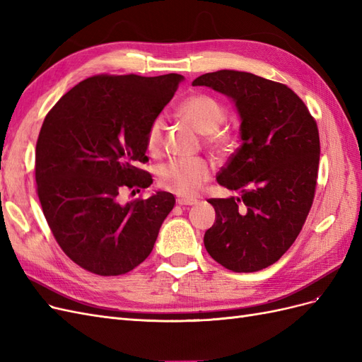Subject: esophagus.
Instances as JSON below:
<instances>
[{"label": "esophagus", "instance_id": "1", "mask_svg": "<svg viewBox=\"0 0 362 362\" xmlns=\"http://www.w3.org/2000/svg\"><path fill=\"white\" fill-rule=\"evenodd\" d=\"M177 204L178 205H196V204H198V201L190 199V198H178Z\"/></svg>", "mask_w": 362, "mask_h": 362}]
</instances>
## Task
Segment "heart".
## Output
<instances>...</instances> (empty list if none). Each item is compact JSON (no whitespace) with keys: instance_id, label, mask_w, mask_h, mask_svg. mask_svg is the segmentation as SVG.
Wrapping results in <instances>:
<instances>
[{"instance_id":"heart-1","label":"heart","mask_w":362,"mask_h":362,"mask_svg":"<svg viewBox=\"0 0 362 362\" xmlns=\"http://www.w3.org/2000/svg\"><path fill=\"white\" fill-rule=\"evenodd\" d=\"M181 115L189 120L190 125L204 136H210L208 141L217 151H226L229 139L222 134H213L222 127L226 119L225 108L214 98L206 95H192L180 105ZM164 119L154 117L149 122L145 145L151 154H158L163 145ZM211 177L210 163L204 158H172L161 164L157 172L158 184L180 196H194L202 185Z\"/></svg>"}]
</instances>
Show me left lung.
I'll return each instance as SVG.
<instances>
[{"label":"left lung","mask_w":362,"mask_h":362,"mask_svg":"<svg viewBox=\"0 0 362 362\" xmlns=\"http://www.w3.org/2000/svg\"><path fill=\"white\" fill-rule=\"evenodd\" d=\"M193 86L228 96L242 120V145L217 175L240 196L208 201L216 222L205 249L233 272L262 270L286 254L310 213L320 160L317 124L290 87L254 74L223 69Z\"/></svg>","instance_id":"8db88e82"}]
</instances>
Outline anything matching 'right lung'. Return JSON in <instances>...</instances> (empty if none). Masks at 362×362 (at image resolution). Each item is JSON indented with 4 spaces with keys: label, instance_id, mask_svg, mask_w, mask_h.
<instances>
[{
    "label": "right lung",
    "instance_id": "obj_1",
    "mask_svg": "<svg viewBox=\"0 0 362 362\" xmlns=\"http://www.w3.org/2000/svg\"><path fill=\"white\" fill-rule=\"evenodd\" d=\"M180 74L96 75L51 108L36 145V182L43 216L57 243L80 267L116 276L144 262L175 205L168 192L120 202L125 189L152 177L145 136L169 104ZM134 192V190H133Z\"/></svg>",
    "mask_w": 362,
    "mask_h": 362
}]
</instances>
